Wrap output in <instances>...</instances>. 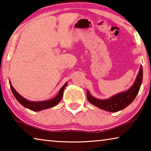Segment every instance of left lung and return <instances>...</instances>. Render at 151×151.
Segmentation results:
<instances>
[{
    "mask_svg": "<svg viewBox=\"0 0 151 151\" xmlns=\"http://www.w3.org/2000/svg\"><path fill=\"white\" fill-rule=\"evenodd\" d=\"M142 81V68L140 66L136 81L129 90L117 94L106 100H100L91 95L87 91V99L93 105L109 112H117L126 108L134 100L141 85Z\"/></svg>",
    "mask_w": 151,
    "mask_h": 151,
    "instance_id": "left-lung-1",
    "label": "left lung"
}]
</instances>
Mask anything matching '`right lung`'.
<instances>
[{"label":"right lung","instance_id":"1","mask_svg":"<svg viewBox=\"0 0 151 151\" xmlns=\"http://www.w3.org/2000/svg\"><path fill=\"white\" fill-rule=\"evenodd\" d=\"M10 86H11V91L13 93V95L16 98L17 100L19 102V103L22 104V106L28 108L31 111H40L42 110L47 109L51 108V107L57 105V104L59 103L61 99L63 97V94L64 89L65 88L66 86L67 85V83H65V85L63 86V87L60 89L59 92L57 96H56L54 99H51V100L45 101H40V102H33V101H29L23 98L22 96H20V94L15 91V89L13 88V86H12L11 82L9 81Z\"/></svg>","mask_w":151,"mask_h":151}]
</instances>
